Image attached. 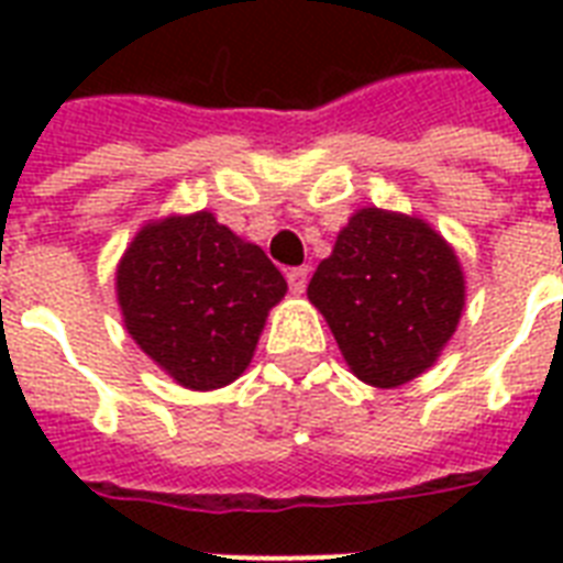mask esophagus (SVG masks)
Wrapping results in <instances>:
<instances>
[{
    "label": "esophagus",
    "instance_id": "34e87169",
    "mask_svg": "<svg viewBox=\"0 0 563 563\" xmlns=\"http://www.w3.org/2000/svg\"><path fill=\"white\" fill-rule=\"evenodd\" d=\"M286 280H289L291 295H303V291H307L309 272L307 268H289V272H286Z\"/></svg>",
    "mask_w": 563,
    "mask_h": 563
}]
</instances>
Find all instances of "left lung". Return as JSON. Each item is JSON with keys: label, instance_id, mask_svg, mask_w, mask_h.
Returning <instances> with one entry per match:
<instances>
[{"label": "left lung", "instance_id": "1", "mask_svg": "<svg viewBox=\"0 0 563 563\" xmlns=\"http://www.w3.org/2000/svg\"><path fill=\"white\" fill-rule=\"evenodd\" d=\"M344 362L362 383L397 388L429 371L464 309V272L429 221L362 207L309 280Z\"/></svg>", "mask_w": 563, "mask_h": 563}]
</instances>
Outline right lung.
I'll use <instances>...</instances> for the list:
<instances>
[{
  "label": "right lung",
  "instance_id": "obj_1",
  "mask_svg": "<svg viewBox=\"0 0 563 563\" xmlns=\"http://www.w3.org/2000/svg\"><path fill=\"white\" fill-rule=\"evenodd\" d=\"M277 265L210 210L145 221L117 265V300L140 351L189 391L245 374L286 295Z\"/></svg>",
  "mask_w": 563,
  "mask_h": 563
}]
</instances>
